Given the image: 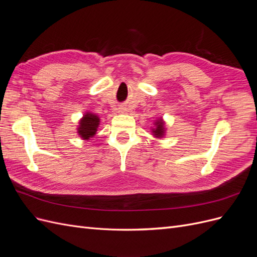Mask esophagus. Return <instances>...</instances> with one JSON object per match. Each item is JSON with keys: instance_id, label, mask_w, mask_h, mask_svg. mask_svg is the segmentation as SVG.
Returning <instances> with one entry per match:
<instances>
[{"instance_id": "34e87169", "label": "esophagus", "mask_w": 257, "mask_h": 257, "mask_svg": "<svg viewBox=\"0 0 257 257\" xmlns=\"http://www.w3.org/2000/svg\"><path fill=\"white\" fill-rule=\"evenodd\" d=\"M124 110H125V108H124V107H120V111H124Z\"/></svg>"}]
</instances>
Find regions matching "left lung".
Wrapping results in <instances>:
<instances>
[{"mask_svg":"<svg viewBox=\"0 0 257 257\" xmlns=\"http://www.w3.org/2000/svg\"><path fill=\"white\" fill-rule=\"evenodd\" d=\"M164 121H163L162 119H159L155 121L154 125L155 127L152 128V133H153V136L157 137V138H162L163 136H164L165 134V126H164Z\"/></svg>","mask_w":257,"mask_h":257,"instance_id":"8db88e82","label":"left lung"}]
</instances>
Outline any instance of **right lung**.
Segmentation results:
<instances>
[{
    "label": "right lung",
    "instance_id": "right-lung-1",
    "mask_svg": "<svg viewBox=\"0 0 257 257\" xmlns=\"http://www.w3.org/2000/svg\"><path fill=\"white\" fill-rule=\"evenodd\" d=\"M99 125V118L98 115L92 113V112H85L84 115L79 121V126L77 133L79 136L84 139V141H89L96 134L97 127Z\"/></svg>",
    "mask_w": 257,
    "mask_h": 257
}]
</instances>
